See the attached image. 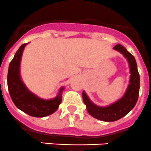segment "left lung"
<instances>
[{
  "label": "left lung",
  "instance_id": "obj_1",
  "mask_svg": "<svg viewBox=\"0 0 151 151\" xmlns=\"http://www.w3.org/2000/svg\"><path fill=\"white\" fill-rule=\"evenodd\" d=\"M113 48L122 53L129 62L130 78L129 84L124 96L111 105L101 107L92 103V101L89 99L84 91L83 93V102L86 105L87 111L96 119L105 122L116 121L134 109L137 102L140 91V75L138 73L137 65L134 55H132L120 44L116 45Z\"/></svg>",
  "mask_w": 151,
  "mask_h": 151
}]
</instances>
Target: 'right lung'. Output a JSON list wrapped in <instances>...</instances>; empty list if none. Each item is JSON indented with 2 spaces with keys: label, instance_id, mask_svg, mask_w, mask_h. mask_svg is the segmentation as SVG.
<instances>
[{
  "label": "right lung",
  "instance_id": "right-lung-1",
  "mask_svg": "<svg viewBox=\"0 0 151 151\" xmlns=\"http://www.w3.org/2000/svg\"><path fill=\"white\" fill-rule=\"evenodd\" d=\"M28 43L22 45L10 62L7 73V87L14 105L34 117H45L58 109L62 102L64 87L59 89L58 96L52 99H43L30 92L22 82L20 76V64L24 48Z\"/></svg>",
  "mask_w": 151,
  "mask_h": 151
}]
</instances>
